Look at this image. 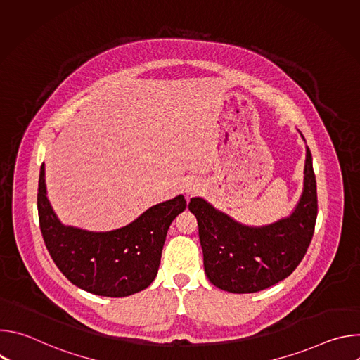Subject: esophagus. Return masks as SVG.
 I'll list each match as a JSON object with an SVG mask.
<instances>
[{
    "mask_svg": "<svg viewBox=\"0 0 360 360\" xmlns=\"http://www.w3.org/2000/svg\"><path fill=\"white\" fill-rule=\"evenodd\" d=\"M199 191V185H196V184H189V185H186V192H188V195H193V193H196Z\"/></svg>",
    "mask_w": 360,
    "mask_h": 360,
    "instance_id": "1",
    "label": "esophagus"
}]
</instances>
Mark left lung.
<instances>
[{
	"instance_id": "8db88e82",
	"label": "left lung",
	"mask_w": 360,
	"mask_h": 360,
	"mask_svg": "<svg viewBox=\"0 0 360 360\" xmlns=\"http://www.w3.org/2000/svg\"><path fill=\"white\" fill-rule=\"evenodd\" d=\"M208 279L232 293H253L288 278L311 245L318 217L316 178L306 148L304 188L295 212L264 228L243 226L200 198H192Z\"/></svg>"
}]
</instances>
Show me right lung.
I'll list each match as a JSON object with an SVG mask.
<instances>
[{
	"label": "right lung",
	"instance_id": "right-lung-1",
	"mask_svg": "<svg viewBox=\"0 0 360 360\" xmlns=\"http://www.w3.org/2000/svg\"><path fill=\"white\" fill-rule=\"evenodd\" d=\"M44 164L38 181V217L45 246L75 286L99 296L122 297L148 288L158 274L172 221L186 208L182 195L149 208L132 224L111 232L64 226L49 207Z\"/></svg>",
	"mask_w": 360,
	"mask_h": 360
}]
</instances>
